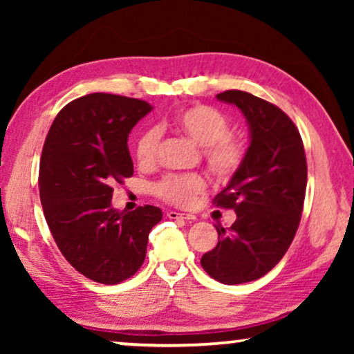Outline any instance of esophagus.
I'll return each mask as SVG.
<instances>
[{
	"label": "esophagus",
	"mask_w": 354,
	"mask_h": 354,
	"mask_svg": "<svg viewBox=\"0 0 354 354\" xmlns=\"http://www.w3.org/2000/svg\"><path fill=\"white\" fill-rule=\"evenodd\" d=\"M167 217L171 218V220H176V218H183V220H195V218H196L194 214L176 212V211H169V212H167Z\"/></svg>",
	"instance_id": "1"
}]
</instances>
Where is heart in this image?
Segmentation results:
<instances>
[{
    "label": "heart",
    "instance_id": "obj_1",
    "mask_svg": "<svg viewBox=\"0 0 354 354\" xmlns=\"http://www.w3.org/2000/svg\"><path fill=\"white\" fill-rule=\"evenodd\" d=\"M173 128L187 136L203 148V158L207 169L218 179H231L242 169L247 158V148L231 136L232 124L223 112L207 104L184 107L173 118ZM162 133L158 127L143 131L136 142V159L142 167L158 162ZM206 187L205 178L198 173H170L158 183L153 192L156 196L175 206H190L195 196Z\"/></svg>",
    "mask_w": 354,
    "mask_h": 354
}]
</instances>
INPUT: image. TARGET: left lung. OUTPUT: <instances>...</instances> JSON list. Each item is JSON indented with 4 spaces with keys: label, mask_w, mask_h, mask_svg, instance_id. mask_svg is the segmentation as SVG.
<instances>
[{
    "label": "left lung",
    "mask_w": 354,
    "mask_h": 354,
    "mask_svg": "<svg viewBox=\"0 0 354 354\" xmlns=\"http://www.w3.org/2000/svg\"><path fill=\"white\" fill-rule=\"evenodd\" d=\"M217 98L243 112L251 142L242 169L212 201L234 209L237 220L227 231L215 226L218 243L203 254L201 267L218 283L242 284L270 272L289 250L301 220L308 164L295 123L278 106L242 91Z\"/></svg>",
    "instance_id": "obj_1"
}]
</instances>
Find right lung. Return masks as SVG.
Here are the masks:
<instances>
[{"label":"right lung","mask_w":354,"mask_h":354,"mask_svg":"<svg viewBox=\"0 0 354 354\" xmlns=\"http://www.w3.org/2000/svg\"><path fill=\"white\" fill-rule=\"evenodd\" d=\"M153 107L112 93L76 98L57 113L40 158L46 223L65 259L84 277L118 284L139 270L148 234L162 218L156 206L111 207L112 184L134 173L128 136Z\"/></svg>","instance_id":"obj_1"}]
</instances>
